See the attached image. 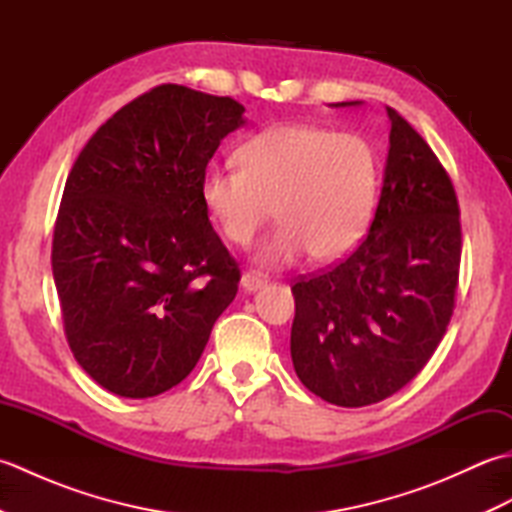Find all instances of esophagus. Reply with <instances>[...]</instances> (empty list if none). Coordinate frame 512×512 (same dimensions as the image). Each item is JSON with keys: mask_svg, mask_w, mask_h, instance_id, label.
I'll list each match as a JSON object with an SVG mask.
<instances>
[{"mask_svg": "<svg viewBox=\"0 0 512 512\" xmlns=\"http://www.w3.org/2000/svg\"><path fill=\"white\" fill-rule=\"evenodd\" d=\"M268 284V277L257 273V270H246V273L242 275V288L246 292H257L259 288H264Z\"/></svg>", "mask_w": 512, "mask_h": 512, "instance_id": "34e87169", "label": "esophagus"}]
</instances>
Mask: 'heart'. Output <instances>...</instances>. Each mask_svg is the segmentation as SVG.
<instances>
[{
	"instance_id": "1",
	"label": "heart",
	"mask_w": 512,
	"mask_h": 512,
	"mask_svg": "<svg viewBox=\"0 0 512 512\" xmlns=\"http://www.w3.org/2000/svg\"><path fill=\"white\" fill-rule=\"evenodd\" d=\"M237 162L239 169L204 173L202 200L235 246L253 242L275 204L279 226L262 246L268 264H292L306 253L321 262L339 259L372 220L380 169L363 136L277 125L248 138Z\"/></svg>"
}]
</instances>
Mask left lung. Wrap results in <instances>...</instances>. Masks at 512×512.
Segmentation results:
<instances>
[{
    "instance_id": "1",
    "label": "left lung",
    "mask_w": 512,
    "mask_h": 512,
    "mask_svg": "<svg viewBox=\"0 0 512 512\" xmlns=\"http://www.w3.org/2000/svg\"><path fill=\"white\" fill-rule=\"evenodd\" d=\"M387 114V167L367 237L292 286V365L312 394L339 407L374 405L405 387L440 345L458 292L453 182L416 129L391 107Z\"/></svg>"
}]
</instances>
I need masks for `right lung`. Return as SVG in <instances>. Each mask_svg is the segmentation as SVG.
<instances>
[{
  "label": "right lung",
  "instance_id": "obj_1",
  "mask_svg": "<svg viewBox=\"0 0 512 512\" xmlns=\"http://www.w3.org/2000/svg\"><path fill=\"white\" fill-rule=\"evenodd\" d=\"M244 105L165 83L96 129L52 235L63 332L85 374L151 398L191 374L237 295L239 266L202 200L206 165Z\"/></svg>",
  "mask_w": 512,
  "mask_h": 512
}]
</instances>
